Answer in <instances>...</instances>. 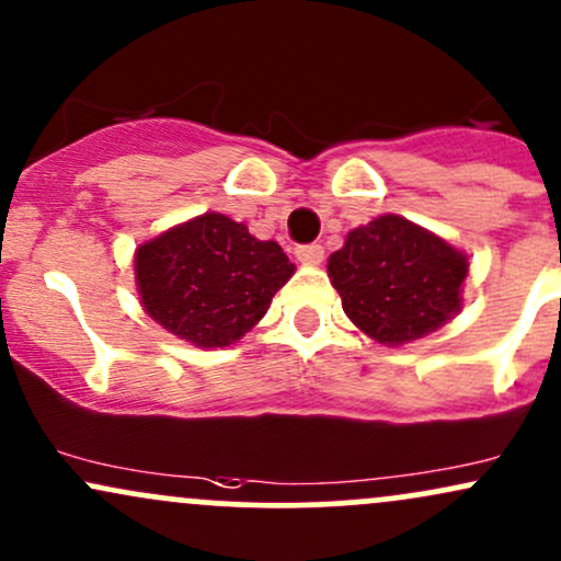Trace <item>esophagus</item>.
<instances>
[{"label":"esophagus","mask_w":561,"mask_h":561,"mask_svg":"<svg viewBox=\"0 0 561 561\" xmlns=\"http://www.w3.org/2000/svg\"><path fill=\"white\" fill-rule=\"evenodd\" d=\"M295 257H298L304 266H319L324 257V248L322 244H300V248H295Z\"/></svg>","instance_id":"esophagus-1"}]
</instances>
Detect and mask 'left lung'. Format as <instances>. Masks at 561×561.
<instances>
[{"label": "left lung", "mask_w": 561, "mask_h": 561, "mask_svg": "<svg viewBox=\"0 0 561 561\" xmlns=\"http://www.w3.org/2000/svg\"><path fill=\"white\" fill-rule=\"evenodd\" d=\"M328 274L356 328L383 346H402L460 311L469 257L408 218L380 215L348 231Z\"/></svg>", "instance_id": "left-lung-1"}]
</instances>
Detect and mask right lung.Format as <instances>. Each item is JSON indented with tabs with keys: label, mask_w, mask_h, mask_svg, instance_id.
I'll return each instance as SVG.
<instances>
[{
	"label": "right lung",
	"mask_w": 561,
	"mask_h": 561,
	"mask_svg": "<svg viewBox=\"0 0 561 561\" xmlns=\"http://www.w3.org/2000/svg\"><path fill=\"white\" fill-rule=\"evenodd\" d=\"M295 266L276 242L205 213L135 250V285L153 322L199 348H224L255 328Z\"/></svg>",
	"instance_id": "right-lung-1"
}]
</instances>
